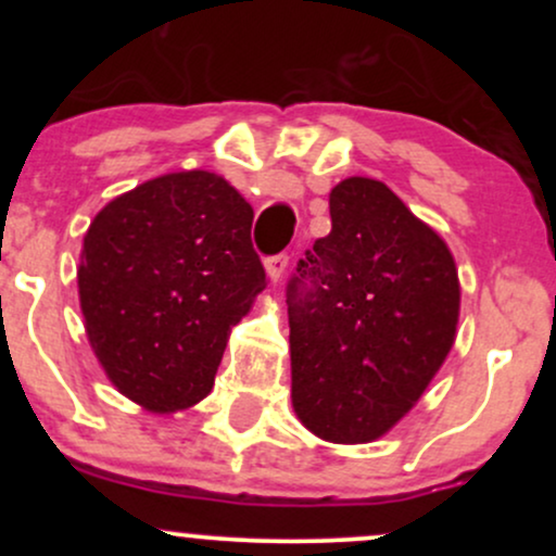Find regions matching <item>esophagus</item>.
Returning a JSON list of instances; mask_svg holds the SVG:
<instances>
[{"label": "esophagus", "instance_id": "esophagus-1", "mask_svg": "<svg viewBox=\"0 0 556 556\" xmlns=\"http://www.w3.org/2000/svg\"><path fill=\"white\" fill-rule=\"evenodd\" d=\"M264 266H266V274H269L271 282H279V279H282L285 269H287V256H285V253H279V256L266 258Z\"/></svg>", "mask_w": 556, "mask_h": 556}]
</instances>
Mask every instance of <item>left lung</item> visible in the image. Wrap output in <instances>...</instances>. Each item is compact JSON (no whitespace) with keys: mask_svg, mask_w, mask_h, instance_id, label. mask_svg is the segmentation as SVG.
<instances>
[{"mask_svg":"<svg viewBox=\"0 0 556 556\" xmlns=\"http://www.w3.org/2000/svg\"><path fill=\"white\" fill-rule=\"evenodd\" d=\"M331 232L287 285L292 410L311 433L366 444L397 426L450 355L460 279L446 242L384 182L329 193Z\"/></svg>","mask_w":556,"mask_h":556,"instance_id":"8db88e82","label":"left lung"}]
</instances>
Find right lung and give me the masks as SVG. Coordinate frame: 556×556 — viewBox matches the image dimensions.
Masks as SVG:
<instances>
[{
	"instance_id": "obj_1",
	"label": "right lung",
	"mask_w": 556,
	"mask_h": 556,
	"mask_svg": "<svg viewBox=\"0 0 556 556\" xmlns=\"http://www.w3.org/2000/svg\"><path fill=\"white\" fill-rule=\"evenodd\" d=\"M251 225V203L206 169L146 180L93 216L78 266L86 334L143 410L212 392L229 331L266 287Z\"/></svg>"
}]
</instances>
